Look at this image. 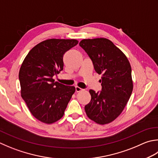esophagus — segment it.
Masks as SVG:
<instances>
[{
	"instance_id": "1",
	"label": "esophagus",
	"mask_w": 158,
	"mask_h": 158,
	"mask_svg": "<svg viewBox=\"0 0 158 158\" xmlns=\"http://www.w3.org/2000/svg\"><path fill=\"white\" fill-rule=\"evenodd\" d=\"M75 90H76L77 92H80L83 91V89L82 88H81L78 87V86H76V87H75Z\"/></svg>"
}]
</instances>
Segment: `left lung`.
<instances>
[{"label": "left lung", "instance_id": "left-lung-1", "mask_svg": "<svg viewBox=\"0 0 158 158\" xmlns=\"http://www.w3.org/2000/svg\"><path fill=\"white\" fill-rule=\"evenodd\" d=\"M101 75L102 89H89L91 101L85 106L89 119L99 125L115 120L124 110L133 91L131 68L127 57L110 40L84 39L79 42Z\"/></svg>", "mask_w": 158, "mask_h": 158}]
</instances>
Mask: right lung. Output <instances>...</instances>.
I'll list each match as a JSON object with an SVG mask.
<instances>
[{
	"label": "right lung",
	"instance_id": "right-lung-1",
	"mask_svg": "<svg viewBox=\"0 0 158 158\" xmlns=\"http://www.w3.org/2000/svg\"><path fill=\"white\" fill-rule=\"evenodd\" d=\"M77 40L48 39L39 43L24 58L19 71L21 97L32 115L46 124L64 116L74 86L52 79L63 70L65 52L78 44Z\"/></svg>",
	"mask_w": 158,
	"mask_h": 158
}]
</instances>
